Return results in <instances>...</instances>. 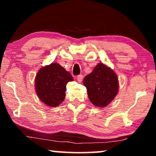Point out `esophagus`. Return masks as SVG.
<instances>
[{"mask_svg":"<svg viewBox=\"0 0 156 156\" xmlns=\"http://www.w3.org/2000/svg\"><path fill=\"white\" fill-rule=\"evenodd\" d=\"M76 80L79 82H81L83 80V75L82 74H79V75L76 76Z\"/></svg>","mask_w":156,"mask_h":156,"instance_id":"esophagus-1","label":"esophagus"}]
</instances>
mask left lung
<instances>
[{
	"instance_id": "1",
	"label": "left lung",
	"mask_w": 156,
	"mask_h": 156,
	"mask_svg": "<svg viewBox=\"0 0 156 156\" xmlns=\"http://www.w3.org/2000/svg\"><path fill=\"white\" fill-rule=\"evenodd\" d=\"M91 103L98 107L107 106L116 97L119 90L118 78L115 72L104 64L99 63L83 80Z\"/></svg>"
}]
</instances>
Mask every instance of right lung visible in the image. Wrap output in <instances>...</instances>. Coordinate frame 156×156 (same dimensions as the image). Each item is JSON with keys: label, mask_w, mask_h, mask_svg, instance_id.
Listing matches in <instances>:
<instances>
[{"label": "right lung", "mask_w": 156, "mask_h": 156, "mask_svg": "<svg viewBox=\"0 0 156 156\" xmlns=\"http://www.w3.org/2000/svg\"><path fill=\"white\" fill-rule=\"evenodd\" d=\"M73 80L69 72L57 63L42 67L35 78V91L39 99L49 106L55 107L65 97L66 85Z\"/></svg>", "instance_id": "add662e5"}]
</instances>
